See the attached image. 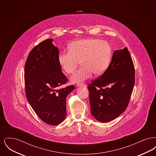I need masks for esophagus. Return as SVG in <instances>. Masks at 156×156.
Listing matches in <instances>:
<instances>
[{"label": "esophagus", "mask_w": 156, "mask_h": 156, "mask_svg": "<svg viewBox=\"0 0 156 156\" xmlns=\"http://www.w3.org/2000/svg\"><path fill=\"white\" fill-rule=\"evenodd\" d=\"M77 87H86V85L83 83H77L76 84Z\"/></svg>", "instance_id": "obj_1"}]
</instances>
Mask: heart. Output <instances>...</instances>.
Masks as SVG:
<instances>
[{
	"label": "heart",
	"mask_w": 156,
	"mask_h": 156,
	"mask_svg": "<svg viewBox=\"0 0 156 156\" xmlns=\"http://www.w3.org/2000/svg\"><path fill=\"white\" fill-rule=\"evenodd\" d=\"M69 50L60 52L58 61L67 74L74 71L80 61L82 67L73 75V83H80L92 76L103 74L109 67L112 58L110 44L98 38L82 39L71 43Z\"/></svg>",
	"instance_id": "heart-1"
}]
</instances>
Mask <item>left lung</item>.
<instances>
[{
    "label": "left lung",
    "instance_id": "1",
    "mask_svg": "<svg viewBox=\"0 0 156 156\" xmlns=\"http://www.w3.org/2000/svg\"><path fill=\"white\" fill-rule=\"evenodd\" d=\"M134 82L133 62L127 47L115 51L106 71L88 86L94 118L105 123L120 116L129 104Z\"/></svg>",
    "mask_w": 156,
    "mask_h": 156
}]
</instances>
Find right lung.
Wrapping results in <instances>:
<instances>
[{
	"mask_svg": "<svg viewBox=\"0 0 156 156\" xmlns=\"http://www.w3.org/2000/svg\"><path fill=\"white\" fill-rule=\"evenodd\" d=\"M52 41L47 39L30 51L25 64L24 83L33 109L45 123L55 126L66 118V98L74 87L57 89L68 80L58 63V48Z\"/></svg>",
	"mask_w": 156,
	"mask_h": 156,
	"instance_id": "add662e5",
	"label": "right lung"
}]
</instances>
